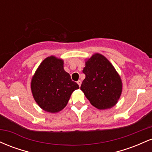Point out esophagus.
<instances>
[{"instance_id":"obj_1","label":"esophagus","mask_w":152,"mask_h":152,"mask_svg":"<svg viewBox=\"0 0 152 152\" xmlns=\"http://www.w3.org/2000/svg\"><path fill=\"white\" fill-rule=\"evenodd\" d=\"M77 83L78 84V86H79V87L81 86V80H78V81H77Z\"/></svg>"}]
</instances>
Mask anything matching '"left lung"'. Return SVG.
<instances>
[{"label":"left lung","instance_id":"left-lung-1","mask_svg":"<svg viewBox=\"0 0 152 152\" xmlns=\"http://www.w3.org/2000/svg\"><path fill=\"white\" fill-rule=\"evenodd\" d=\"M83 73L86 75L81 90L91 104L98 109L112 108L122 92V81L111 63L102 54L96 53L86 58Z\"/></svg>","mask_w":152,"mask_h":152}]
</instances>
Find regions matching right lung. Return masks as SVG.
<instances>
[{"label":"right lung","instance_id":"add662e5","mask_svg":"<svg viewBox=\"0 0 152 152\" xmlns=\"http://www.w3.org/2000/svg\"><path fill=\"white\" fill-rule=\"evenodd\" d=\"M64 60L50 56L41 63L32 76L31 89L35 102L45 111L58 113L66 107L79 86L64 69Z\"/></svg>","mask_w":152,"mask_h":152}]
</instances>
